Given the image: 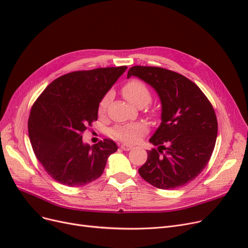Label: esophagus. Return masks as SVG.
Here are the masks:
<instances>
[{"label":"esophagus","mask_w":248,"mask_h":248,"mask_svg":"<svg viewBox=\"0 0 248 248\" xmlns=\"http://www.w3.org/2000/svg\"><path fill=\"white\" fill-rule=\"evenodd\" d=\"M121 148H122L124 151H130L133 147L130 146V145H127V144H123V145H121Z\"/></svg>","instance_id":"1"}]
</instances>
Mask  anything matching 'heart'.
I'll return each instance as SVG.
<instances>
[{
	"label": "heart",
	"mask_w": 248,
	"mask_h": 248,
	"mask_svg": "<svg viewBox=\"0 0 248 248\" xmlns=\"http://www.w3.org/2000/svg\"><path fill=\"white\" fill-rule=\"evenodd\" d=\"M123 94L124 97L130 101L133 105L142 108L147 106L152 99L148 86L138 79H132L124 84L123 87ZM111 94L107 93L103 96L98 105V112L103 114L106 110V107L108 105ZM155 115V112H152ZM111 136L120 140L122 142L133 144L138 142L145 134L148 133V126L141 123L136 124H117L111 128Z\"/></svg>",
	"instance_id": "obj_1"
}]
</instances>
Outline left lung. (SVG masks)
Masks as SVG:
<instances>
[{
  "label": "left lung",
  "instance_id": "8db88e82",
  "mask_svg": "<svg viewBox=\"0 0 248 248\" xmlns=\"http://www.w3.org/2000/svg\"><path fill=\"white\" fill-rule=\"evenodd\" d=\"M136 76L156 90L161 103L160 126L150 139L157 149L147 151L139 173L161 189L184 186L207 166L216 144L218 122L207 96L182 75L159 67L134 66Z\"/></svg>",
  "mask_w": 248,
  "mask_h": 248
}]
</instances>
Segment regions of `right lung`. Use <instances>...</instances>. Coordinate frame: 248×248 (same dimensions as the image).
Here are the masks:
<instances>
[{"instance_id":"add662e5","label":"right lung","mask_w":248,"mask_h":248,"mask_svg":"<svg viewBox=\"0 0 248 248\" xmlns=\"http://www.w3.org/2000/svg\"><path fill=\"white\" fill-rule=\"evenodd\" d=\"M126 66L76 71L53 80L32 105L28 120L33 152L60 184L81 186L97 179L117 150L111 139L89 146L82 135L97 121L103 96Z\"/></svg>"}]
</instances>
